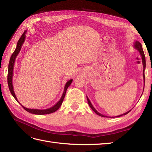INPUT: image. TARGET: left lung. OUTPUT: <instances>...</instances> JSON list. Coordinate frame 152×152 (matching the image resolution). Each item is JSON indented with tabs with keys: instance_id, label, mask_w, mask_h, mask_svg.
Instances as JSON below:
<instances>
[{
	"instance_id": "8db88e82",
	"label": "left lung",
	"mask_w": 152,
	"mask_h": 152,
	"mask_svg": "<svg viewBox=\"0 0 152 152\" xmlns=\"http://www.w3.org/2000/svg\"><path fill=\"white\" fill-rule=\"evenodd\" d=\"M134 48H135V49L137 50L138 51V52L140 53V55L141 57H142V64H143V78H144V83H145L144 71H145V69H146V58H145L144 51H143V49H142V44H141L138 41H134ZM87 99H88V104H89V106H90V108H91L96 113V114L100 115V116H101V117L108 118V116H106V115H104L101 114V113H99L94 107H93V106L92 105L91 101H89V98L88 97V96H87ZM130 111H131V110L128 111V112H125V113H124V114H123L119 115H118V116H115V117L118 118V117H120V116H122V115H126L127 114H128V113ZM108 118H110V117H108Z\"/></svg>"
}]
</instances>
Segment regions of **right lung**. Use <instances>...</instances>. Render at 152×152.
Masks as SVG:
<instances>
[{"label": "right lung", "instance_id": "1", "mask_svg": "<svg viewBox=\"0 0 152 152\" xmlns=\"http://www.w3.org/2000/svg\"><path fill=\"white\" fill-rule=\"evenodd\" d=\"M26 33H27V31H25L23 33L22 36L19 38L18 44H17V46L15 48V50L14 51V53H12V56L10 57V62L8 64V88L10 91V93H12V96H14V99L18 101V102L19 104H20L23 108L25 110L27 111L28 112L31 113V114H37V115H44V114H51V113L55 112L56 110H57L59 108L60 106H61L63 103V101L64 100V96H65L66 95V91L68 89V88L70 86L71 83L72 82V79L69 80L68 81L65 86H64V91L63 93V95L61 96V97L60 99V100L58 101L56 104L54 106H53L52 107L49 108L48 109H44V110H39V109H30V108H27L26 107H25L24 106H23L20 102H19V101L18 100L17 97H16L14 91V87H13V83H12V79H13V76H14V64H15V59L17 57L18 55L19 54V53L20 52V50L21 49V47L23 44L25 40V38H26Z\"/></svg>", "mask_w": 152, "mask_h": 152}]
</instances>
